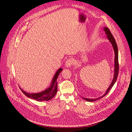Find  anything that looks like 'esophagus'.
Here are the masks:
<instances>
[{"label": "esophagus", "instance_id": "34e87169", "mask_svg": "<svg viewBox=\"0 0 132 132\" xmlns=\"http://www.w3.org/2000/svg\"><path fill=\"white\" fill-rule=\"evenodd\" d=\"M73 60L71 58H69L68 59H67V61H66V62L65 63V66L67 68H69L71 67V65L73 64Z\"/></svg>", "mask_w": 132, "mask_h": 132}]
</instances>
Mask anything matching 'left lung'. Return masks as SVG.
I'll use <instances>...</instances> for the list:
<instances>
[{
	"instance_id": "left-lung-1",
	"label": "left lung",
	"mask_w": 132,
	"mask_h": 132,
	"mask_svg": "<svg viewBox=\"0 0 132 132\" xmlns=\"http://www.w3.org/2000/svg\"><path fill=\"white\" fill-rule=\"evenodd\" d=\"M103 30L105 31L106 35V37L110 41V42L111 43L112 47L113 48V50L115 53V57H114V77H113V79L111 82V84H110V86L109 87V88H107V89L106 90L105 94L102 95V96L98 97L97 98H84L82 97V98L87 101V102H94L97 101L99 99H101L102 98H103V97H104L105 96L109 93V92L110 91V90L111 89V88L114 86L115 82H116V80L117 79V76H118V69H119V65H118V47L116 43V41L113 37V36L112 35V33L111 32L110 30H109V29L108 28L106 27H104L103 28Z\"/></svg>"
}]
</instances>
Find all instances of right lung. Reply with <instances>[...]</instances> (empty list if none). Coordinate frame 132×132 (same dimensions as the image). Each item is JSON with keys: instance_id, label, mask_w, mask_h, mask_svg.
<instances>
[{"instance_id": "add662e5", "label": "right lung", "mask_w": 132, "mask_h": 132, "mask_svg": "<svg viewBox=\"0 0 132 132\" xmlns=\"http://www.w3.org/2000/svg\"><path fill=\"white\" fill-rule=\"evenodd\" d=\"M63 70L62 68H59L55 73L50 86L46 88L45 90L36 93H29L23 90L20 87H19L22 93L24 94L26 96L30 99L35 100L37 101L42 102V101H50L53 98L55 95L57 94V78L59 75Z\"/></svg>"}]
</instances>
